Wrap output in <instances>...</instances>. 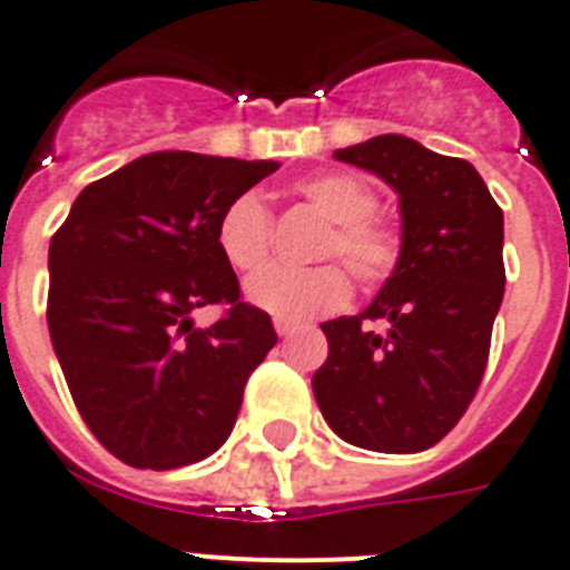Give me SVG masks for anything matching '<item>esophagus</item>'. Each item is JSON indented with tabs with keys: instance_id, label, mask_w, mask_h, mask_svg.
<instances>
[{
	"instance_id": "obj_1",
	"label": "esophagus",
	"mask_w": 570,
	"mask_h": 570,
	"mask_svg": "<svg viewBox=\"0 0 570 570\" xmlns=\"http://www.w3.org/2000/svg\"><path fill=\"white\" fill-rule=\"evenodd\" d=\"M275 332L281 334V337H289V334L295 332V323H289V320H275Z\"/></svg>"
}]
</instances>
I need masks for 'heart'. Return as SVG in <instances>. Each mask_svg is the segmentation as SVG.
<instances>
[{
  "instance_id": "heart-1",
  "label": "heart",
  "mask_w": 570,
  "mask_h": 570,
  "mask_svg": "<svg viewBox=\"0 0 570 570\" xmlns=\"http://www.w3.org/2000/svg\"><path fill=\"white\" fill-rule=\"evenodd\" d=\"M295 194L304 197L332 224L320 256H341L343 266L364 286H376L401 266L403 238L397 229L373 217L376 194L362 179L346 173H316L295 181ZM272 242V217L256 194H242L224 208L217 220V247L236 272H256L266 266ZM247 302L281 320H314L341 311L350 298V277L341 266L293 272L266 268L245 284Z\"/></svg>"
}]
</instances>
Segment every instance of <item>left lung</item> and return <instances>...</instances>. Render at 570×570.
Returning <instances> with one entry per match:
<instances>
[{"label": "left lung", "instance_id": "left-lung-1", "mask_svg": "<svg viewBox=\"0 0 570 570\" xmlns=\"http://www.w3.org/2000/svg\"><path fill=\"white\" fill-rule=\"evenodd\" d=\"M334 158L380 176L401 208V266L358 316L323 323L314 397L350 445L415 454L475 397L505 295L502 208L463 158L382 134Z\"/></svg>", "mask_w": 570, "mask_h": 570}]
</instances>
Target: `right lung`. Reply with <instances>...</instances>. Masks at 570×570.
<instances>
[{"instance_id":"1","label":"right lung","mask_w":570,"mask_h":570,"mask_svg":"<svg viewBox=\"0 0 570 570\" xmlns=\"http://www.w3.org/2000/svg\"><path fill=\"white\" fill-rule=\"evenodd\" d=\"M277 167L142 155L86 185L50 242L56 358L82 421L121 463L179 469L227 442L247 376L277 334L266 311L238 298L217 220ZM206 303L230 311L197 330L193 311Z\"/></svg>"}]
</instances>
